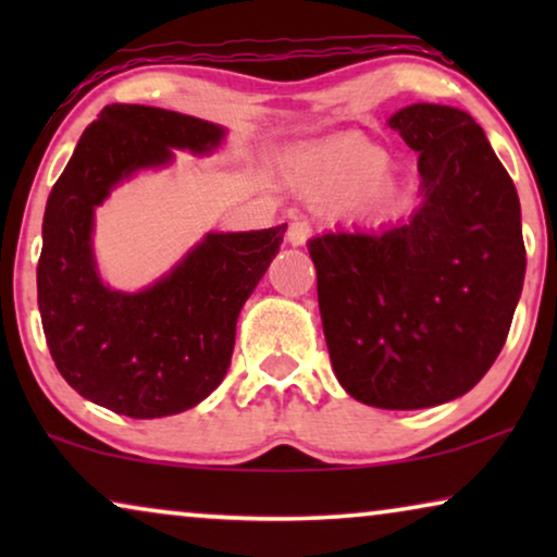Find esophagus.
Wrapping results in <instances>:
<instances>
[{
	"label": "esophagus",
	"instance_id": "1",
	"mask_svg": "<svg viewBox=\"0 0 557 557\" xmlns=\"http://www.w3.org/2000/svg\"><path fill=\"white\" fill-rule=\"evenodd\" d=\"M286 238H288V243H292V246H304V243L311 238L309 220H294V223L288 225Z\"/></svg>",
	"mask_w": 557,
	"mask_h": 557
}]
</instances>
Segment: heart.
<instances>
[{
    "mask_svg": "<svg viewBox=\"0 0 557 557\" xmlns=\"http://www.w3.org/2000/svg\"><path fill=\"white\" fill-rule=\"evenodd\" d=\"M391 157L377 144L342 139L317 151L304 166V187L324 202H377L385 193Z\"/></svg>",
    "mask_w": 557,
    "mask_h": 557,
    "instance_id": "obj_1",
    "label": "heart"
}]
</instances>
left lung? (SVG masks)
I'll list each match as a JSON object with an SVG mask.
<instances>
[{
	"label": "left lung",
	"mask_w": 557,
	"mask_h": 557,
	"mask_svg": "<svg viewBox=\"0 0 557 557\" xmlns=\"http://www.w3.org/2000/svg\"><path fill=\"white\" fill-rule=\"evenodd\" d=\"M391 126L418 151L421 208L387 231L326 233L307 248L342 387L364 406L416 410L486 375L528 258L515 182L469 113L413 103Z\"/></svg>",
	"instance_id": "obj_1"
}]
</instances>
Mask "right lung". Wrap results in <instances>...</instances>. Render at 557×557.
Instances as JSON below:
<instances>
[{"mask_svg":"<svg viewBox=\"0 0 557 557\" xmlns=\"http://www.w3.org/2000/svg\"><path fill=\"white\" fill-rule=\"evenodd\" d=\"M220 139L223 128L185 113L106 106L48 197L37 263L45 339L67 385L119 416H174L215 391L243 304L284 240L286 225L210 233L147 292L101 284L90 253L96 205L141 166L170 162L172 149L200 154Z\"/></svg>","mask_w":557,"mask_h":557,"instance_id":"1","label":"right lung"}]
</instances>
